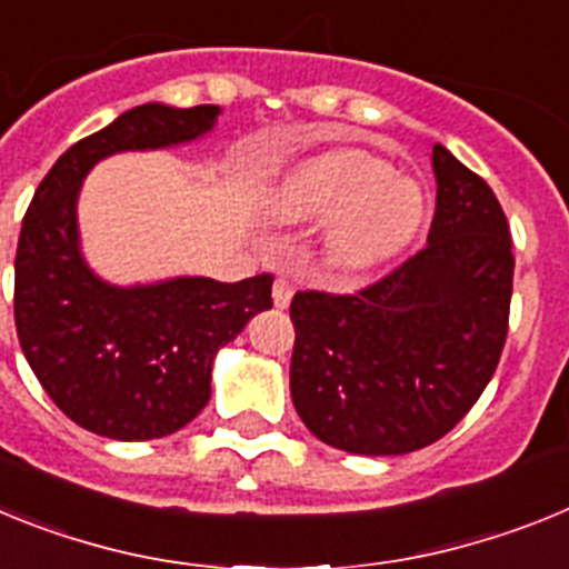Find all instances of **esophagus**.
<instances>
[{
	"mask_svg": "<svg viewBox=\"0 0 569 569\" xmlns=\"http://www.w3.org/2000/svg\"><path fill=\"white\" fill-rule=\"evenodd\" d=\"M290 299H293V281H290L288 276H276L273 305H276V308H288Z\"/></svg>",
	"mask_w": 569,
	"mask_h": 569,
	"instance_id": "34e87169",
	"label": "esophagus"
}]
</instances>
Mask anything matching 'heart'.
<instances>
[{"label": "heart", "mask_w": 569, "mask_h": 569, "mask_svg": "<svg viewBox=\"0 0 569 569\" xmlns=\"http://www.w3.org/2000/svg\"><path fill=\"white\" fill-rule=\"evenodd\" d=\"M419 184L365 150H333L301 164L273 196L279 222H330L325 259L365 270L399 253L421 224Z\"/></svg>", "instance_id": "obj_1"}]
</instances>
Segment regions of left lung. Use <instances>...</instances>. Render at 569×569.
Masks as SVG:
<instances>
[{"label": "left lung", "mask_w": 569, "mask_h": 569, "mask_svg": "<svg viewBox=\"0 0 569 569\" xmlns=\"http://www.w3.org/2000/svg\"><path fill=\"white\" fill-rule=\"evenodd\" d=\"M427 244L356 293L299 290L290 396L325 445L401 456L450 433L485 393L510 328L512 239L479 173L433 148Z\"/></svg>", "instance_id": "8db88e82"}]
</instances>
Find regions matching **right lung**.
Masks as SVG:
<instances>
[{"label":"right lung","instance_id":"1","mask_svg":"<svg viewBox=\"0 0 569 569\" xmlns=\"http://www.w3.org/2000/svg\"><path fill=\"white\" fill-rule=\"evenodd\" d=\"M219 108L139 104L64 150L22 219L13 261V319L30 370L53 405L90 433L148 441L176 433L210 399L216 350L250 316L273 308V276H204L113 288L79 253L77 196L84 173L119 150L190 142Z\"/></svg>","mask_w":569,"mask_h":569}]
</instances>
